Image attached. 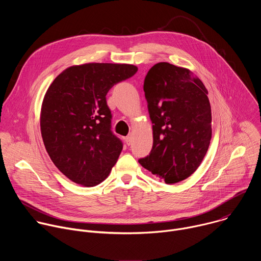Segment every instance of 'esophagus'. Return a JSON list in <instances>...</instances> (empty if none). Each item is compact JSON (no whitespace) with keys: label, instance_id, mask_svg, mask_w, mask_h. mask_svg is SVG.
Listing matches in <instances>:
<instances>
[{"label":"esophagus","instance_id":"esophagus-1","mask_svg":"<svg viewBox=\"0 0 261 261\" xmlns=\"http://www.w3.org/2000/svg\"><path fill=\"white\" fill-rule=\"evenodd\" d=\"M125 140H126L127 144H131V142H132V140H133V135H132V134H129L128 136H126Z\"/></svg>","mask_w":261,"mask_h":261}]
</instances>
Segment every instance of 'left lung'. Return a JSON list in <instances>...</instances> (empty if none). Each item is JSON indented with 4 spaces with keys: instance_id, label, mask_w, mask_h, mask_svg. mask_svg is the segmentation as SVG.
I'll return each mask as SVG.
<instances>
[{
    "instance_id": "1",
    "label": "left lung",
    "mask_w": 261,
    "mask_h": 261,
    "mask_svg": "<svg viewBox=\"0 0 261 261\" xmlns=\"http://www.w3.org/2000/svg\"><path fill=\"white\" fill-rule=\"evenodd\" d=\"M143 91L153 123V147L138 162L166 184L189 177L212 138L207 90L187 68L161 62L148 70Z\"/></svg>"
}]
</instances>
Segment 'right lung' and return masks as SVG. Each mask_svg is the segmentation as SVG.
I'll return each instance as SVG.
<instances>
[{
    "instance_id": "right-lung-1",
    "label": "right lung",
    "mask_w": 261,
    "mask_h": 261,
    "mask_svg": "<svg viewBox=\"0 0 261 261\" xmlns=\"http://www.w3.org/2000/svg\"><path fill=\"white\" fill-rule=\"evenodd\" d=\"M136 72L130 64L75 65L47 89L40 115L42 139L54 164L72 181L94 187L118 161L123 143L110 130L106 94Z\"/></svg>"
}]
</instances>
